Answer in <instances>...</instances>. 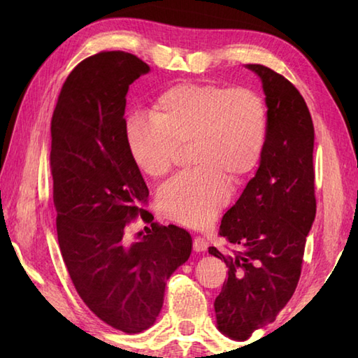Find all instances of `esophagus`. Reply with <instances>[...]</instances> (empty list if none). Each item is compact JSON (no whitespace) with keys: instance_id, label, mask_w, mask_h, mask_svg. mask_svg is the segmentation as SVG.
Here are the masks:
<instances>
[{"instance_id":"34e87169","label":"esophagus","mask_w":358,"mask_h":358,"mask_svg":"<svg viewBox=\"0 0 358 358\" xmlns=\"http://www.w3.org/2000/svg\"><path fill=\"white\" fill-rule=\"evenodd\" d=\"M208 246H209V243H208L206 238L195 237V240H194V250H195V252H199V254L200 252H206Z\"/></svg>"}]
</instances>
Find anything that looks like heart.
<instances>
[{"instance_id":"1","label":"heart","mask_w":358,"mask_h":358,"mask_svg":"<svg viewBox=\"0 0 358 358\" xmlns=\"http://www.w3.org/2000/svg\"><path fill=\"white\" fill-rule=\"evenodd\" d=\"M150 118L131 117L124 126L136 169L164 177L186 144L195 166L159 187L158 210L178 224L208 226L231 199V177L243 181L260 163L268 136L263 96L248 87L181 83L157 98Z\"/></svg>"}]
</instances>
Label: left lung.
<instances>
[{
	"label": "left lung",
	"instance_id": "obj_1",
	"mask_svg": "<svg viewBox=\"0 0 358 358\" xmlns=\"http://www.w3.org/2000/svg\"><path fill=\"white\" fill-rule=\"evenodd\" d=\"M246 67L262 81L268 136L254 178L220 224V235L235 250L209 248L229 269L214 303L217 328L238 341L272 323L291 300L317 210L308 106L280 73L262 64Z\"/></svg>",
	"mask_w": 358,
	"mask_h": 358
}]
</instances>
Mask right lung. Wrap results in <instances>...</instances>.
Returning a JSON list of instances; mask_svg holds the SVG:
<instances>
[{
	"instance_id": "right-lung-1",
	"label": "right lung",
	"mask_w": 358,
	"mask_h": 358,
	"mask_svg": "<svg viewBox=\"0 0 358 358\" xmlns=\"http://www.w3.org/2000/svg\"><path fill=\"white\" fill-rule=\"evenodd\" d=\"M150 67L132 53L101 52L69 73L50 123V173L63 260L81 300L112 328L138 334L155 323L166 281L192 252L178 226H158L149 189L124 135L129 86ZM136 215L151 223L131 241Z\"/></svg>"
}]
</instances>
